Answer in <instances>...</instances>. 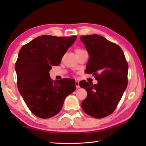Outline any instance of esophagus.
Segmentation results:
<instances>
[{
    "label": "esophagus",
    "instance_id": "1",
    "mask_svg": "<svg viewBox=\"0 0 146 146\" xmlns=\"http://www.w3.org/2000/svg\"><path fill=\"white\" fill-rule=\"evenodd\" d=\"M75 85H76V88H79L80 87V85H79V82L78 81V80H76Z\"/></svg>",
    "mask_w": 146,
    "mask_h": 146
}]
</instances>
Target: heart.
I'll return each instance as SVG.
<instances>
[{"instance_id":"obj_1","label":"heart","mask_w":146,"mask_h":146,"mask_svg":"<svg viewBox=\"0 0 146 146\" xmlns=\"http://www.w3.org/2000/svg\"><path fill=\"white\" fill-rule=\"evenodd\" d=\"M80 50H82V49H76V51H80Z\"/></svg>"}]
</instances>
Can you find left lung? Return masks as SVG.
<instances>
[{
	"mask_svg": "<svg viewBox=\"0 0 146 146\" xmlns=\"http://www.w3.org/2000/svg\"><path fill=\"white\" fill-rule=\"evenodd\" d=\"M89 54L86 73L93 74L98 83L85 80L79 83L87 92L81 106L90 116L102 119L115 109L127 86L128 63L122 49L116 44L97 35L82 36Z\"/></svg>",
	"mask_w": 146,
	"mask_h": 146,
	"instance_id": "obj_1",
	"label": "left lung"
}]
</instances>
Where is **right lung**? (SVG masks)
Instances as JSON below:
<instances>
[{
  "mask_svg": "<svg viewBox=\"0 0 146 146\" xmlns=\"http://www.w3.org/2000/svg\"><path fill=\"white\" fill-rule=\"evenodd\" d=\"M77 37L44 35L23 46L19 52L15 70L19 92L31 112L48 119L60 112L65 98L75 90L71 78L52 80L49 71L58 66Z\"/></svg>",
  "mask_w": 146,
  "mask_h": 146,
  "instance_id": "1",
  "label": "right lung"
}]
</instances>
